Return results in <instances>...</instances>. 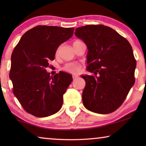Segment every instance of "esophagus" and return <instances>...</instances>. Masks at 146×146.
Masks as SVG:
<instances>
[{"instance_id":"obj_1","label":"esophagus","mask_w":146,"mask_h":146,"mask_svg":"<svg viewBox=\"0 0 146 146\" xmlns=\"http://www.w3.org/2000/svg\"><path fill=\"white\" fill-rule=\"evenodd\" d=\"M77 77H78V76H77L73 75V76H72V78H73V80H75L77 78Z\"/></svg>"}]
</instances>
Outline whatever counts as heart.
I'll use <instances>...</instances> for the list:
<instances>
[{
    "label": "heart",
    "instance_id": "1",
    "mask_svg": "<svg viewBox=\"0 0 146 146\" xmlns=\"http://www.w3.org/2000/svg\"><path fill=\"white\" fill-rule=\"evenodd\" d=\"M80 42V40H76L73 42V45H74L75 44H76L78 42ZM59 52V48H58L56 50V55L58 54ZM63 70H64L70 73H77L80 70V65L79 64L77 63H74V62H69L66 64L64 65V66L63 67Z\"/></svg>",
    "mask_w": 146,
    "mask_h": 146
}]
</instances>
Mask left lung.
<instances>
[{
    "label": "left lung",
    "mask_w": 146,
    "mask_h": 146,
    "mask_svg": "<svg viewBox=\"0 0 146 146\" xmlns=\"http://www.w3.org/2000/svg\"><path fill=\"white\" fill-rule=\"evenodd\" d=\"M75 35L86 44L87 70L95 74L81 75L86 82L83 104L97 113L113 112L135 83L136 61L131 46L114 30L102 25L77 28Z\"/></svg>",
    "instance_id": "8db88e82"
}]
</instances>
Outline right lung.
<instances>
[{"mask_svg":"<svg viewBox=\"0 0 146 146\" xmlns=\"http://www.w3.org/2000/svg\"><path fill=\"white\" fill-rule=\"evenodd\" d=\"M74 30L37 26L24 34L12 53L9 78L13 93L25 111L36 117L53 115L62 106L63 94L72 76L64 72L50 76L46 68L59 46L72 36Z\"/></svg>","mask_w":146,"mask_h":146,"instance_id":"add662e5","label":"right lung"}]
</instances>
